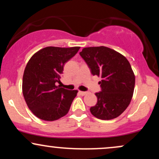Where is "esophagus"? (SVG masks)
Instances as JSON below:
<instances>
[{
	"label": "esophagus",
	"instance_id": "1",
	"mask_svg": "<svg viewBox=\"0 0 159 159\" xmlns=\"http://www.w3.org/2000/svg\"><path fill=\"white\" fill-rule=\"evenodd\" d=\"M79 93L81 95V96H85V95L87 94V92H84V91H79Z\"/></svg>",
	"mask_w": 159,
	"mask_h": 159
}]
</instances>
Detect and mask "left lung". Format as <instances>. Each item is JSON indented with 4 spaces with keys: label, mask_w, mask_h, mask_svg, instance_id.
Returning a JSON list of instances; mask_svg holds the SVG:
<instances>
[{
    "label": "left lung",
    "mask_w": 159,
    "mask_h": 159,
    "mask_svg": "<svg viewBox=\"0 0 159 159\" xmlns=\"http://www.w3.org/2000/svg\"><path fill=\"white\" fill-rule=\"evenodd\" d=\"M80 55L91 73L102 78V91L96 93L98 101L90 107L91 114L100 120L116 118L129 106L134 93L135 77L129 61L105 46L84 48Z\"/></svg>",
    "instance_id": "1"
}]
</instances>
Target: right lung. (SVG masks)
<instances>
[{"label":"right lung","mask_w":159,"mask_h":159,"mask_svg":"<svg viewBox=\"0 0 159 159\" xmlns=\"http://www.w3.org/2000/svg\"><path fill=\"white\" fill-rule=\"evenodd\" d=\"M80 47L49 46L38 51L27 63L22 93L27 107L39 119L54 121L69 112L78 90L57 86L61 82L65 63L77 54Z\"/></svg>","instance_id":"add662e5"}]
</instances>
